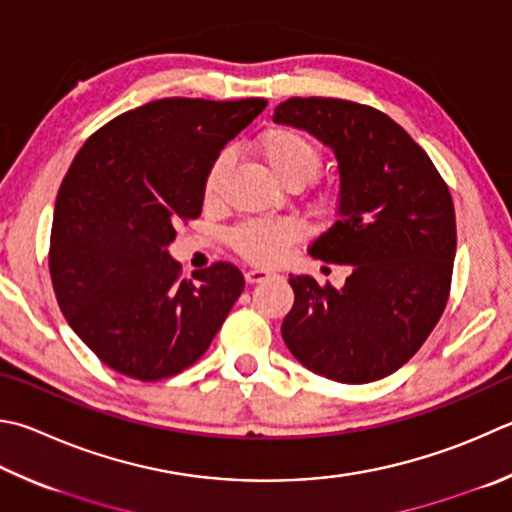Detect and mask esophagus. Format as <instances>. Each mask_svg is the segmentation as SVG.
<instances>
[{"label": "esophagus", "instance_id": "1", "mask_svg": "<svg viewBox=\"0 0 512 512\" xmlns=\"http://www.w3.org/2000/svg\"><path fill=\"white\" fill-rule=\"evenodd\" d=\"M268 277H275V273L273 271H264V268H250V271H246V282L248 284L266 282Z\"/></svg>", "mask_w": 512, "mask_h": 512}]
</instances>
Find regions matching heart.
I'll list each match as a JSON object with an SVG mask.
<instances>
[{"instance_id":"heart-1","label":"heart","mask_w":512,"mask_h":512,"mask_svg":"<svg viewBox=\"0 0 512 512\" xmlns=\"http://www.w3.org/2000/svg\"><path fill=\"white\" fill-rule=\"evenodd\" d=\"M255 150L266 165V170L282 185L293 181H311L322 163L318 143L295 127L268 129L266 134L259 136ZM228 167V154H221L210 165L206 185H203V197L208 203L217 201L221 185L226 181ZM297 235H300V228L293 221H244V224L232 230L230 246L241 257H246L248 262L277 264L284 259Z\"/></svg>"}]
</instances>
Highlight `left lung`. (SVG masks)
Wrapping results in <instances>:
<instances>
[{
	"label": "left lung",
	"instance_id": "1",
	"mask_svg": "<svg viewBox=\"0 0 512 512\" xmlns=\"http://www.w3.org/2000/svg\"><path fill=\"white\" fill-rule=\"evenodd\" d=\"M275 123L304 129L338 159V219L309 253L349 264L342 288L291 275L282 338L306 369L338 383L385 378L421 349L448 304L457 253L452 197L421 147L374 107L288 98Z\"/></svg>",
	"mask_w": 512,
	"mask_h": 512
}]
</instances>
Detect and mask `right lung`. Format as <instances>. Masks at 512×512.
Returning a JSON list of instances; mask_svg holds the SVG:
<instances>
[{
    "label": "right lung",
    "instance_id": "right-lung-1",
    "mask_svg": "<svg viewBox=\"0 0 512 512\" xmlns=\"http://www.w3.org/2000/svg\"><path fill=\"white\" fill-rule=\"evenodd\" d=\"M264 98H163L125 111L82 145L55 199L49 271L69 327L136 380L197 362L244 291L217 262L181 280L167 246L197 219L210 165Z\"/></svg>",
    "mask_w": 512,
    "mask_h": 512
}]
</instances>
